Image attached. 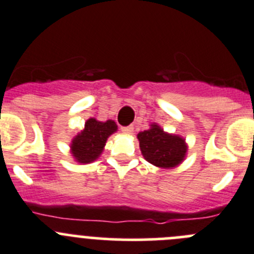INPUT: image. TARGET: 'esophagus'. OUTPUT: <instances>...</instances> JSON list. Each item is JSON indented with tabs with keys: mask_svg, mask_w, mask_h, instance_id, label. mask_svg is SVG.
Masks as SVG:
<instances>
[{
	"mask_svg": "<svg viewBox=\"0 0 254 254\" xmlns=\"http://www.w3.org/2000/svg\"><path fill=\"white\" fill-rule=\"evenodd\" d=\"M122 131L124 132V134L130 135V134H132V131H134V127H132L131 125H130V127H123Z\"/></svg>",
	"mask_w": 254,
	"mask_h": 254,
	"instance_id": "34e87169",
	"label": "esophagus"
}]
</instances>
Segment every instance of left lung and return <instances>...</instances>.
Segmentation results:
<instances>
[{
	"label": "left lung",
	"mask_w": 254,
	"mask_h": 254,
	"mask_svg": "<svg viewBox=\"0 0 254 254\" xmlns=\"http://www.w3.org/2000/svg\"><path fill=\"white\" fill-rule=\"evenodd\" d=\"M141 154L150 164L160 168H173L181 164L187 153L184 139L167 134L156 124L138 134Z\"/></svg>",
	"instance_id": "obj_1"
}]
</instances>
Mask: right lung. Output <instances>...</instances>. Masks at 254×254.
<instances>
[{
    "instance_id": "add662e5",
    "label": "right lung",
    "mask_w": 254,
    "mask_h": 254,
    "mask_svg": "<svg viewBox=\"0 0 254 254\" xmlns=\"http://www.w3.org/2000/svg\"><path fill=\"white\" fill-rule=\"evenodd\" d=\"M115 122L108 120L105 123L96 119H89L85 123V129L76 138H73L71 144V151L73 158L79 163H91L103 151L106 140L113 132L116 131Z\"/></svg>"
}]
</instances>
